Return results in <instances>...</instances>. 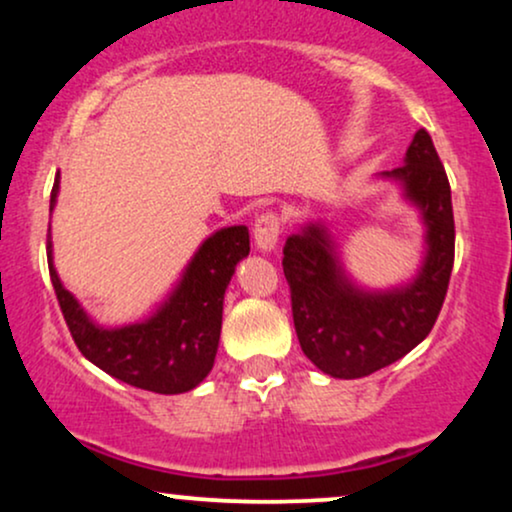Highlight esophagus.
<instances>
[{
  "mask_svg": "<svg viewBox=\"0 0 512 512\" xmlns=\"http://www.w3.org/2000/svg\"><path fill=\"white\" fill-rule=\"evenodd\" d=\"M280 232H282V220L278 213L268 210V213L258 215V220L254 225V239H256L258 249L261 251L275 249V244H278V239H280Z\"/></svg>",
  "mask_w": 512,
  "mask_h": 512,
  "instance_id": "esophagus-1",
  "label": "esophagus"
}]
</instances>
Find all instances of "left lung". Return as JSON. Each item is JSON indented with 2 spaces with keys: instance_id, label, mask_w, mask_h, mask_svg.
<instances>
[{
  "instance_id": "left-lung-1",
  "label": "left lung",
  "mask_w": 512,
  "mask_h": 512,
  "mask_svg": "<svg viewBox=\"0 0 512 512\" xmlns=\"http://www.w3.org/2000/svg\"><path fill=\"white\" fill-rule=\"evenodd\" d=\"M405 186L426 225L424 266L400 290H357L342 273L326 227L309 225L287 237L282 270L302 352L323 374L362 378L398 362L434 328L455 261V220L446 167L429 131L419 129L405 165L386 172Z\"/></svg>"
}]
</instances>
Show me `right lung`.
I'll return each instance as SVG.
<instances>
[{
    "mask_svg": "<svg viewBox=\"0 0 512 512\" xmlns=\"http://www.w3.org/2000/svg\"><path fill=\"white\" fill-rule=\"evenodd\" d=\"M57 191L59 179L52 186L50 210ZM244 256H249V230L244 225L215 232L201 244L177 290L155 316L134 326L105 330L90 321L74 294L59 282L47 234L52 287L78 350L105 374L162 395L196 388L213 369L222 328V299L234 266Z\"/></svg>",
    "mask_w": 512,
    "mask_h": 512,
    "instance_id": "obj_1",
    "label": "right lung"
}]
</instances>
